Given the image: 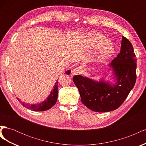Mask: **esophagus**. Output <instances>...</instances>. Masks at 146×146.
<instances>
[{"label":"esophagus","instance_id":"esophagus-1","mask_svg":"<svg viewBox=\"0 0 146 146\" xmlns=\"http://www.w3.org/2000/svg\"><path fill=\"white\" fill-rule=\"evenodd\" d=\"M84 72V69L83 68L81 67H77L75 69H74L72 71V76H76V75L81 74Z\"/></svg>","mask_w":146,"mask_h":146}]
</instances>
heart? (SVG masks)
I'll return each mask as SVG.
<instances>
[{"label": "heart", "mask_w": 146, "mask_h": 146, "mask_svg": "<svg viewBox=\"0 0 146 146\" xmlns=\"http://www.w3.org/2000/svg\"><path fill=\"white\" fill-rule=\"evenodd\" d=\"M86 46L92 50H98L95 60L104 61L110 58L114 53V50L109 45L110 41L104 35L97 32L88 33L85 38Z\"/></svg>", "instance_id": "heart-1"}]
</instances>
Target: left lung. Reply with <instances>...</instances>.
<instances>
[{
    "label": "left lung",
    "mask_w": 146,
    "mask_h": 146,
    "mask_svg": "<svg viewBox=\"0 0 146 146\" xmlns=\"http://www.w3.org/2000/svg\"><path fill=\"white\" fill-rule=\"evenodd\" d=\"M112 69L114 83L104 78L97 81L75 76L73 82L77 87L82 103L96 112H109L118 108L135 86L136 79V59L131 42L122 36L120 53L109 64Z\"/></svg>",
    "instance_id": "1"
}]
</instances>
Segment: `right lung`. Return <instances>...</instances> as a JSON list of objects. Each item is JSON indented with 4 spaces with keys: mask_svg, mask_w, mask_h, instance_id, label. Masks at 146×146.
I'll return each mask as SVG.
<instances>
[{
    "mask_svg": "<svg viewBox=\"0 0 146 146\" xmlns=\"http://www.w3.org/2000/svg\"><path fill=\"white\" fill-rule=\"evenodd\" d=\"M70 73V70H66L65 72L66 74L68 75H69ZM57 98H58V81L56 82L50 94L48 95L46 99L43 102H41V103L31 105L29 104H25L24 102H22L19 98L17 99L24 107H25L28 109L32 110L34 111H43L51 108L56 104Z\"/></svg>",
    "mask_w": 146,
    "mask_h": 146,
    "instance_id": "1",
    "label": "right lung"
}]
</instances>
